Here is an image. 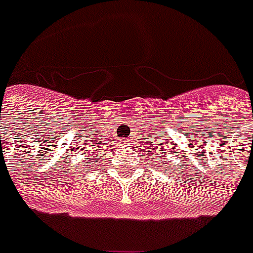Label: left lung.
Here are the masks:
<instances>
[{
    "mask_svg": "<svg viewBox=\"0 0 253 253\" xmlns=\"http://www.w3.org/2000/svg\"><path fill=\"white\" fill-rule=\"evenodd\" d=\"M153 151H155V155H161L162 162L168 161V159H166V155H168V149H166V146H165V148H161V146H159V148H153ZM173 153L177 156V152L173 151Z\"/></svg>",
    "mask_w": 253,
    "mask_h": 253,
    "instance_id": "8db88e82",
    "label": "left lung"
}]
</instances>
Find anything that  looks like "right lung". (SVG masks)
<instances>
[{"instance_id":"obj_1","label":"right lung","mask_w":253,"mask_h":253,"mask_svg":"<svg viewBox=\"0 0 253 253\" xmlns=\"http://www.w3.org/2000/svg\"><path fill=\"white\" fill-rule=\"evenodd\" d=\"M87 159H92V161H94V156H92V155H88V156H87ZM85 165H90V162H87Z\"/></svg>"}]
</instances>
